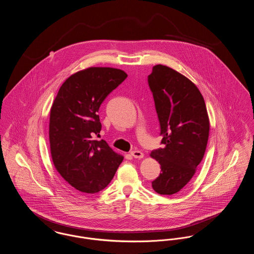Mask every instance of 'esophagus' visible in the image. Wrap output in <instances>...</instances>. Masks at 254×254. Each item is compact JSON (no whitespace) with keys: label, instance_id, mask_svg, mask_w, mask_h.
Instances as JSON below:
<instances>
[{"label":"esophagus","instance_id":"esophagus-1","mask_svg":"<svg viewBox=\"0 0 254 254\" xmlns=\"http://www.w3.org/2000/svg\"><path fill=\"white\" fill-rule=\"evenodd\" d=\"M130 155H131L133 158H135V159H142V158L144 157V154H143L141 151H138V150H133V151H131V152H130Z\"/></svg>","mask_w":254,"mask_h":254}]
</instances>
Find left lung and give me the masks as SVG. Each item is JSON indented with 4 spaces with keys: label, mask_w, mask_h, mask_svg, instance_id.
<instances>
[{
    "label": "left lung",
    "mask_w": 254,
    "mask_h": 254,
    "mask_svg": "<svg viewBox=\"0 0 254 254\" xmlns=\"http://www.w3.org/2000/svg\"><path fill=\"white\" fill-rule=\"evenodd\" d=\"M148 84L165 145L150 154L162 169L152 187L160 195H173L191 180L203 158L209 119L198 88L177 71L155 65Z\"/></svg>",
    "instance_id": "left-lung-1"
}]
</instances>
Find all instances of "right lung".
Segmentation results:
<instances>
[{
    "mask_svg": "<svg viewBox=\"0 0 254 254\" xmlns=\"http://www.w3.org/2000/svg\"><path fill=\"white\" fill-rule=\"evenodd\" d=\"M127 75L120 69L90 67L70 76L60 86L50 116L54 165L76 190L93 194L104 189L124 160L99 135L98 110Z\"/></svg>",
    "mask_w": 254,
    "mask_h": 254,
    "instance_id": "right-lung-1",
    "label": "right lung"
}]
</instances>
